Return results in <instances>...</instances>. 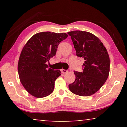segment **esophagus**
I'll list each match as a JSON object with an SVG mask.
<instances>
[{
  "label": "esophagus",
  "instance_id": "obj_1",
  "mask_svg": "<svg viewBox=\"0 0 127 127\" xmlns=\"http://www.w3.org/2000/svg\"><path fill=\"white\" fill-rule=\"evenodd\" d=\"M61 72L62 73H66L68 72V70H65V69H61Z\"/></svg>",
  "mask_w": 127,
  "mask_h": 127
}]
</instances>
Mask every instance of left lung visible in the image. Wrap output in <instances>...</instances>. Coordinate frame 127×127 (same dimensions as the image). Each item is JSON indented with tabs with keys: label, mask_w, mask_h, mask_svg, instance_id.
Returning a JSON list of instances; mask_svg holds the SVG:
<instances>
[{
	"label": "left lung",
	"mask_w": 127,
	"mask_h": 127,
	"mask_svg": "<svg viewBox=\"0 0 127 127\" xmlns=\"http://www.w3.org/2000/svg\"><path fill=\"white\" fill-rule=\"evenodd\" d=\"M68 34L71 37L77 57L85 59L83 71H74L76 79L69 85V89L77 95L91 96L100 90L109 76V54L99 38L91 33L74 31Z\"/></svg>",
	"instance_id": "8db88e82"
}]
</instances>
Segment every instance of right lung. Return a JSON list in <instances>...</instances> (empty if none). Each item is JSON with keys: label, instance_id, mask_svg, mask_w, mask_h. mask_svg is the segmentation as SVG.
I'll use <instances>...</instances> for the list:
<instances>
[{"label": "right lung", "instance_id": "1", "mask_svg": "<svg viewBox=\"0 0 127 127\" xmlns=\"http://www.w3.org/2000/svg\"><path fill=\"white\" fill-rule=\"evenodd\" d=\"M67 37L65 33L42 32L32 36L23 47L18 72L21 83L31 95L41 98L53 92L55 81L61 72L49 68L46 63L55 55L60 42Z\"/></svg>", "mask_w": 127, "mask_h": 127}]
</instances>
